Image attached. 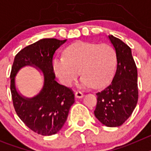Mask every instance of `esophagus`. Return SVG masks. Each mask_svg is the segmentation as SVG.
Returning a JSON list of instances; mask_svg holds the SVG:
<instances>
[{
  "mask_svg": "<svg viewBox=\"0 0 151 151\" xmlns=\"http://www.w3.org/2000/svg\"><path fill=\"white\" fill-rule=\"evenodd\" d=\"M75 96L76 97H78V98H81V97H82L84 96L83 93L81 91H76V93H75Z\"/></svg>",
  "mask_w": 151,
  "mask_h": 151,
  "instance_id": "34e87169",
  "label": "esophagus"
}]
</instances>
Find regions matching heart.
Instances as JSON below:
<instances>
[{"instance_id": "b5f03b06", "label": "heart", "mask_w": 151, "mask_h": 151, "mask_svg": "<svg viewBox=\"0 0 151 151\" xmlns=\"http://www.w3.org/2000/svg\"><path fill=\"white\" fill-rule=\"evenodd\" d=\"M65 56L54 60V69L63 84L70 85L83 77L84 87L101 88L110 83L117 67V54L113 46L91 42H76L67 47Z\"/></svg>"}]
</instances>
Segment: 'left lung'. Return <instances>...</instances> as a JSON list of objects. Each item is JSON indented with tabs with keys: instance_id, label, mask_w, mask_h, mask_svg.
<instances>
[{
	"instance_id": "8db88e82",
	"label": "left lung",
	"mask_w": 151,
	"mask_h": 151,
	"mask_svg": "<svg viewBox=\"0 0 151 151\" xmlns=\"http://www.w3.org/2000/svg\"><path fill=\"white\" fill-rule=\"evenodd\" d=\"M109 38L117 54L116 71L111 83L96 94L94 115L106 126L117 127L129 118L138 103V72L130 47L114 36Z\"/></svg>"
}]
</instances>
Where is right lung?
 <instances>
[{
  "label": "right lung",
  "instance_id": "add662e5",
  "mask_svg": "<svg viewBox=\"0 0 151 151\" xmlns=\"http://www.w3.org/2000/svg\"><path fill=\"white\" fill-rule=\"evenodd\" d=\"M66 40L45 38L24 47L15 56L10 73V91L13 107L28 128L41 135L58 132L66 121L69 109L75 102L71 88L55 81L53 56ZM32 65L43 72L45 84L39 94L31 99L18 94L14 78L24 65Z\"/></svg>",
  "mask_w": 151,
  "mask_h": 151
}]
</instances>
